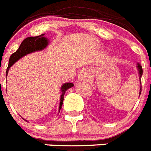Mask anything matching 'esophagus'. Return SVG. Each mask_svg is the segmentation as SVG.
I'll return each mask as SVG.
<instances>
[{
    "mask_svg": "<svg viewBox=\"0 0 151 151\" xmlns=\"http://www.w3.org/2000/svg\"><path fill=\"white\" fill-rule=\"evenodd\" d=\"M88 78V76L87 72L85 71H81V73L78 74V79L80 81H86Z\"/></svg>",
    "mask_w": 151,
    "mask_h": 151,
    "instance_id": "1",
    "label": "esophagus"
}]
</instances>
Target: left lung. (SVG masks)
I'll return each mask as SVG.
<instances>
[{"mask_svg":"<svg viewBox=\"0 0 151 151\" xmlns=\"http://www.w3.org/2000/svg\"><path fill=\"white\" fill-rule=\"evenodd\" d=\"M137 67H138V70H139V79H140V83L141 85H142V73H143V70H142V66H141L139 63H138V66H137ZM141 92H142V85H141V88H140V92H139V96H140L141 95Z\"/></svg>","mask_w":151,"mask_h":151,"instance_id":"left-lung-1","label":"left lung"}]
</instances>
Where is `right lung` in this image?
<instances>
[{
    "mask_svg": "<svg viewBox=\"0 0 151 151\" xmlns=\"http://www.w3.org/2000/svg\"><path fill=\"white\" fill-rule=\"evenodd\" d=\"M43 34H41L37 37H27L25 40H23V42L21 43L20 46L18 48V50L13 54H12L9 58V64H8L7 69L6 71V76H7L8 71L9 69L10 68V66L14 64L18 60L22 58L24 55H27L31 52H36V51L42 50L43 48L48 45V40L45 37H43ZM73 83H65L64 85L61 87V91H62V95L60 96V106H59V112L61 109V106L63 105V96L64 93L69 88L73 87Z\"/></svg>",
    "mask_w": 151,
    "mask_h": 151,
    "instance_id": "obj_1",
    "label": "right lung"
}]
</instances>
